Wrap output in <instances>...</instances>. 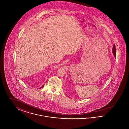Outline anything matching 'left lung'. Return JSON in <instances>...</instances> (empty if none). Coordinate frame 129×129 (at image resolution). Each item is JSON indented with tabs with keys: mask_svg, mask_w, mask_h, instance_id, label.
<instances>
[{
	"mask_svg": "<svg viewBox=\"0 0 129 129\" xmlns=\"http://www.w3.org/2000/svg\"><path fill=\"white\" fill-rule=\"evenodd\" d=\"M113 54L114 55L115 57L116 58V46H115V44H114V45L113 46Z\"/></svg>",
	"mask_w": 129,
	"mask_h": 129,
	"instance_id": "left-lung-1",
	"label": "left lung"
}]
</instances>
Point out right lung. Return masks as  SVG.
Wrapping results in <instances>:
<instances>
[{"label": "right lung", "mask_w": 129, "mask_h": 129, "mask_svg": "<svg viewBox=\"0 0 129 129\" xmlns=\"http://www.w3.org/2000/svg\"><path fill=\"white\" fill-rule=\"evenodd\" d=\"M43 86H44V85H43V86H42V87H40V88H42V87H43Z\"/></svg>", "instance_id": "right-lung-1"}]
</instances>
